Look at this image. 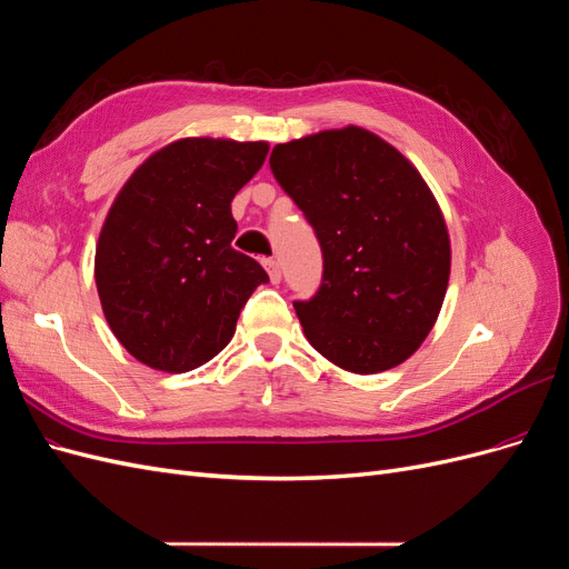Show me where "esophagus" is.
<instances>
[{
	"instance_id": "obj_1",
	"label": "esophagus",
	"mask_w": 569,
	"mask_h": 569,
	"mask_svg": "<svg viewBox=\"0 0 569 569\" xmlns=\"http://www.w3.org/2000/svg\"><path fill=\"white\" fill-rule=\"evenodd\" d=\"M263 266H266V270H268V274H270V282H272V284H278V282L282 280V270H280V263L274 261V258H266Z\"/></svg>"
}]
</instances>
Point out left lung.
I'll return each instance as SVG.
<instances>
[{
  "mask_svg": "<svg viewBox=\"0 0 569 569\" xmlns=\"http://www.w3.org/2000/svg\"><path fill=\"white\" fill-rule=\"evenodd\" d=\"M270 170L322 251L318 291L295 301L306 339L349 372L403 363L432 330L451 270L449 232L418 170L356 126L278 144Z\"/></svg>",
  "mask_w": 569,
  "mask_h": 569,
  "instance_id": "1",
  "label": "left lung"
}]
</instances>
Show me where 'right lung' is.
<instances>
[{
    "label": "right lung",
    "instance_id": "1",
    "mask_svg": "<svg viewBox=\"0 0 569 569\" xmlns=\"http://www.w3.org/2000/svg\"><path fill=\"white\" fill-rule=\"evenodd\" d=\"M266 142L187 137L149 157L120 189L99 234L94 280L107 322L144 366L194 370L228 347L268 272L232 249L230 203Z\"/></svg>",
    "mask_w": 569,
    "mask_h": 569
}]
</instances>
